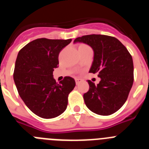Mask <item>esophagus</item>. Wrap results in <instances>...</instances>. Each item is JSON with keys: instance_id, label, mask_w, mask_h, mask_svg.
Here are the masks:
<instances>
[{"instance_id": "34e87169", "label": "esophagus", "mask_w": 149, "mask_h": 149, "mask_svg": "<svg viewBox=\"0 0 149 149\" xmlns=\"http://www.w3.org/2000/svg\"><path fill=\"white\" fill-rule=\"evenodd\" d=\"M83 81V80L82 79H81V78H75V82H76V84H80V83L81 82H82Z\"/></svg>"}]
</instances>
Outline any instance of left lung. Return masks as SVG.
<instances>
[{"instance_id":"1","label":"left lung","mask_w":149,"mask_h":149,"mask_svg":"<svg viewBox=\"0 0 149 149\" xmlns=\"http://www.w3.org/2000/svg\"><path fill=\"white\" fill-rule=\"evenodd\" d=\"M83 42L94 51L90 73H98L101 78L95 85L87 81L89 89L84 95L86 107L101 116L114 113L123 106L134 83V63L127 48L116 38L92 34L74 39Z\"/></svg>"}]
</instances>
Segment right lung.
<instances>
[{
  "instance_id": "1",
  "label": "right lung",
  "mask_w": 149,
  "mask_h": 149,
  "mask_svg": "<svg viewBox=\"0 0 149 149\" xmlns=\"http://www.w3.org/2000/svg\"><path fill=\"white\" fill-rule=\"evenodd\" d=\"M72 39H37L26 45L18 54L13 79L26 106L38 116L52 119L65 111L68 94L75 86L72 77L60 84L54 78L60 51Z\"/></svg>"
}]
</instances>
